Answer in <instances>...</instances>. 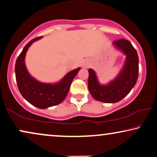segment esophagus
<instances>
[{
  "label": "esophagus",
  "mask_w": 157,
  "mask_h": 157,
  "mask_svg": "<svg viewBox=\"0 0 157 157\" xmlns=\"http://www.w3.org/2000/svg\"><path fill=\"white\" fill-rule=\"evenodd\" d=\"M89 66H90V63H89L88 60H85L84 62H83V67H85V68H89Z\"/></svg>",
  "instance_id": "1"
}]
</instances>
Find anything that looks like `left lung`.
<instances>
[{"mask_svg":"<svg viewBox=\"0 0 157 157\" xmlns=\"http://www.w3.org/2000/svg\"><path fill=\"white\" fill-rule=\"evenodd\" d=\"M113 45L125 56L123 68L113 80L107 84H101L95 71L89 69V92L96 100L105 103H116L122 100L135 86L138 76V56L131 42L121 39L113 42Z\"/></svg>","mask_w":157,"mask_h":157,"instance_id":"obj_1","label":"left lung"}]
</instances>
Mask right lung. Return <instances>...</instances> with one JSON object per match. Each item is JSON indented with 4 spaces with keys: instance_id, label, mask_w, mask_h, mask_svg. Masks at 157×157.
<instances>
[{
    "instance_id": "1",
    "label": "right lung",
    "mask_w": 157,
    "mask_h": 157,
    "mask_svg": "<svg viewBox=\"0 0 157 157\" xmlns=\"http://www.w3.org/2000/svg\"><path fill=\"white\" fill-rule=\"evenodd\" d=\"M42 37L33 39L26 44L16 59L15 74L18 88L24 98L38 108L47 109L59 105L64 100L70 89L73 79L81 68L71 71L60 81L54 83L40 82L32 77L28 72L25 65L26 53L32 44Z\"/></svg>"
}]
</instances>
